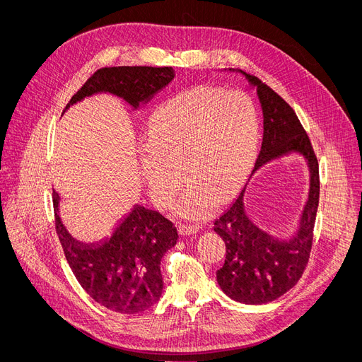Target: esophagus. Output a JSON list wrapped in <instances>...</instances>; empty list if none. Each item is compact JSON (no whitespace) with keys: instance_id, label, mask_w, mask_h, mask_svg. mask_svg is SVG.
I'll return each mask as SVG.
<instances>
[{"instance_id":"1","label":"esophagus","mask_w":362,"mask_h":362,"mask_svg":"<svg viewBox=\"0 0 362 362\" xmlns=\"http://www.w3.org/2000/svg\"><path fill=\"white\" fill-rule=\"evenodd\" d=\"M198 231H199V226H196V225H186V223L179 225V233L182 235H192Z\"/></svg>"}]
</instances>
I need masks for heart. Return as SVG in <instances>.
I'll return each mask as SVG.
<instances>
[{"mask_svg":"<svg viewBox=\"0 0 362 362\" xmlns=\"http://www.w3.org/2000/svg\"><path fill=\"white\" fill-rule=\"evenodd\" d=\"M257 141V112L244 93L192 89L153 115L147 143L140 150V172L151 199L161 208L176 198L183 173L189 185L177 214L205 218L215 199L223 202L240 186Z\"/></svg>","mask_w":362,"mask_h":362,"instance_id":"1","label":"heart"}]
</instances>
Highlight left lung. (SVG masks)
Instances as JSON below:
<instances>
[{
  "instance_id": "1",
  "label": "left lung",
  "mask_w": 362,
  "mask_h": 362,
  "mask_svg": "<svg viewBox=\"0 0 362 362\" xmlns=\"http://www.w3.org/2000/svg\"><path fill=\"white\" fill-rule=\"evenodd\" d=\"M245 78L257 89L262 110V143L251 176L266 163L279 157L302 154L310 172L309 198L290 240H277L247 216L241 189L234 202L218 219L214 231L225 241L226 257L216 272V280L229 298L245 305L276 300L298 283L310 257L313 228L319 205V164L310 140L293 108L270 86L241 69H229Z\"/></svg>"
}]
</instances>
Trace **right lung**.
<instances>
[{
  "instance_id": "1",
  "label": "right lung",
  "mask_w": 362,
  "mask_h": 362,
  "mask_svg": "<svg viewBox=\"0 0 362 362\" xmlns=\"http://www.w3.org/2000/svg\"><path fill=\"white\" fill-rule=\"evenodd\" d=\"M175 78L173 68L115 66L98 69L64 108L98 92H110L133 107L148 103ZM63 111V112H64ZM59 193L53 192L56 233L64 257L90 298L104 308L134 315L151 308L161 296L160 262L179 240L172 221L136 205L121 219L111 238L96 244L75 240L59 216Z\"/></svg>"
}]
</instances>
